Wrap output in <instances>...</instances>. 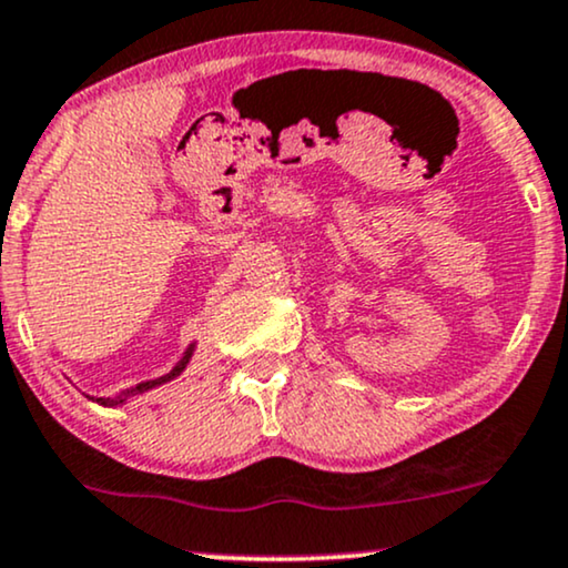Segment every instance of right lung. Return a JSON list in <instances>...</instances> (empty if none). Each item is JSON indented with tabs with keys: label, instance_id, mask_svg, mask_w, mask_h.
<instances>
[{
	"label": "right lung",
	"instance_id": "add662e5",
	"mask_svg": "<svg viewBox=\"0 0 568 568\" xmlns=\"http://www.w3.org/2000/svg\"><path fill=\"white\" fill-rule=\"evenodd\" d=\"M195 341L193 344L187 346V349H184V354L180 357V362H176V365L172 367V371L169 373H163V375H159V378H150V381H142V384H136V386H132V388H126V392H121L119 396H89V399L92 402H98V405H102V407H124L126 402H132V399H136V396H142V394H148V392H153V388H159V386H166V384H172L174 378H180V375L187 371V365H190V359H193V354H195Z\"/></svg>",
	"mask_w": 568,
	"mask_h": 568
}]
</instances>
